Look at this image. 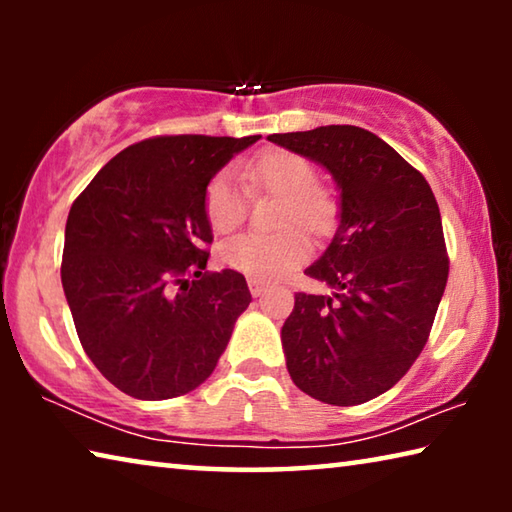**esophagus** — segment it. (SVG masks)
I'll return each instance as SVG.
<instances>
[{
    "label": "esophagus",
    "instance_id": "esophagus-1",
    "mask_svg": "<svg viewBox=\"0 0 512 512\" xmlns=\"http://www.w3.org/2000/svg\"><path fill=\"white\" fill-rule=\"evenodd\" d=\"M248 289H250V293H253V296L257 298V296H264L266 293V284L264 282H259V280H255V277H248Z\"/></svg>",
    "mask_w": 512,
    "mask_h": 512
}]
</instances>
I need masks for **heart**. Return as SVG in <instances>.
<instances>
[{"instance_id": "heart-1", "label": "heart", "mask_w": 512, "mask_h": 512, "mask_svg": "<svg viewBox=\"0 0 512 512\" xmlns=\"http://www.w3.org/2000/svg\"><path fill=\"white\" fill-rule=\"evenodd\" d=\"M241 178L268 194L282 198L277 223H298L314 235H325L336 219V203L327 189L316 185V169L307 158L291 151H264L239 167ZM246 198L235 171L225 169L205 189V216L216 232H230L244 221ZM309 239L298 228L273 237L235 235L219 244V259L232 271L255 280H275L307 262Z\"/></svg>"}]
</instances>
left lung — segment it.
Segmentation results:
<instances>
[{
	"label": "left lung",
	"instance_id": "8db88e82",
	"mask_svg": "<svg viewBox=\"0 0 512 512\" xmlns=\"http://www.w3.org/2000/svg\"><path fill=\"white\" fill-rule=\"evenodd\" d=\"M268 140L318 162L341 192L332 244L305 271L334 293H296L282 325L287 370L314 400L363 404L393 388L429 339L449 275L436 196L393 146L359 126Z\"/></svg>",
	"mask_w": 512,
	"mask_h": 512
}]
</instances>
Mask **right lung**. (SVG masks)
Returning <instances> with one entry per match:
<instances>
[{
    "label": "right lung",
    "instance_id": "1",
    "mask_svg": "<svg viewBox=\"0 0 512 512\" xmlns=\"http://www.w3.org/2000/svg\"><path fill=\"white\" fill-rule=\"evenodd\" d=\"M259 135H164L117 153L76 198L60 280L85 354L135 400L212 375L250 305L246 277L205 271V189Z\"/></svg>",
    "mask_w": 512,
    "mask_h": 512
}]
</instances>
